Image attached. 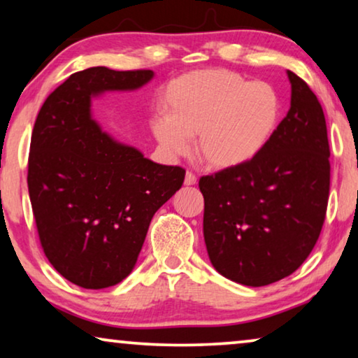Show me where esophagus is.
Masks as SVG:
<instances>
[{"label": "esophagus", "instance_id": "obj_1", "mask_svg": "<svg viewBox=\"0 0 358 358\" xmlns=\"http://www.w3.org/2000/svg\"><path fill=\"white\" fill-rule=\"evenodd\" d=\"M184 184H185V185H195V184H196V176H195L194 173L187 171L185 179H184Z\"/></svg>", "mask_w": 358, "mask_h": 358}]
</instances>
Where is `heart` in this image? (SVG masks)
<instances>
[{
	"label": "heart",
	"mask_w": 358,
	"mask_h": 358,
	"mask_svg": "<svg viewBox=\"0 0 358 358\" xmlns=\"http://www.w3.org/2000/svg\"><path fill=\"white\" fill-rule=\"evenodd\" d=\"M164 118L152 123L153 136L169 155L189 150L214 169H232L256 158L271 142L282 117V99L266 81H248L227 69L180 75L163 91Z\"/></svg>",
	"instance_id": "obj_1"
}]
</instances>
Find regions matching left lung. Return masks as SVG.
Listing matches in <instances>:
<instances>
[{
  "mask_svg": "<svg viewBox=\"0 0 358 358\" xmlns=\"http://www.w3.org/2000/svg\"><path fill=\"white\" fill-rule=\"evenodd\" d=\"M291 107L266 148L246 164L203 176V235L216 271L246 287L293 273L320 236L329 195L323 108L288 70Z\"/></svg>",
  "mask_w": 358,
  "mask_h": 358,
  "instance_id": "obj_1",
  "label": "left lung"
}]
</instances>
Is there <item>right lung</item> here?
<instances>
[{"label":"right lung","instance_id":"obj_1","mask_svg":"<svg viewBox=\"0 0 358 358\" xmlns=\"http://www.w3.org/2000/svg\"><path fill=\"white\" fill-rule=\"evenodd\" d=\"M152 78V70L76 71L48 96L33 126L27 182L41 248L81 288L128 277L153 214L182 187L184 168L153 163L91 118L92 96Z\"/></svg>","mask_w":358,"mask_h":358}]
</instances>
